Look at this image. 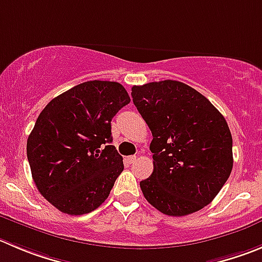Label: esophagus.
Returning <instances> with one entry per match:
<instances>
[{
    "mask_svg": "<svg viewBox=\"0 0 262 262\" xmlns=\"http://www.w3.org/2000/svg\"><path fill=\"white\" fill-rule=\"evenodd\" d=\"M127 161H128L129 163H134V162L136 161V156H129V157H127Z\"/></svg>",
    "mask_w": 262,
    "mask_h": 262,
    "instance_id": "esophagus-1",
    "label": "esophagus"
}]
</instances>
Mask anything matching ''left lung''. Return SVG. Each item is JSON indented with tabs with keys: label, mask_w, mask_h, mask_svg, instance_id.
<instances>
[{
	"label": "left lung",
	"mask_w": 262,
	"mask_h": 262,
	"mask_svg": "<svg viewBox=\"0 0 262 262\" xmlns=\"http://www.w3.org/2000/svg\"><path fill=\"white\" fill-rule=\"evenodd\" d=\"M150 128L153 173L140 181L146 201L185 216L213 201L233 168V139L223 114L196 90L172 79L131 89Z\"/></svg>",
	"instance_id": "1"
}]
</instances>
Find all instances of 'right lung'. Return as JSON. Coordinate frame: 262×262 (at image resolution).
Instances as JSON below:
<instances>
[{
  "label": "right lung",
  "mask_w": 262,
  "mask_h": 262,
  "mask_svg": "<svg viewBox=\"0 0 262 262\" xmlns=\"http://www.w3.org/2000/svg\"><path fill=\"white\" fill-rule=\"evenodd\" d=\"M129 100L118 82L87 81L39 113L27 157L38 191L63 213L84 215L108 198L123 171V158L108 145L111 122Z\"/></svg>",
  "instance_id": "add662e5"
}]
</instances>
